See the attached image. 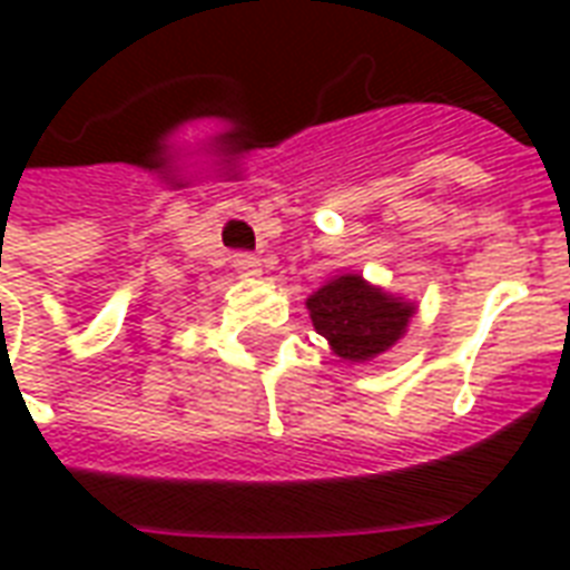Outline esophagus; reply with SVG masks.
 Listing matches in <instances>:
<instances>
[{"mask_svg":"<svg viewBox=\"0 0 570 570\" xmlns=\"http://www.w3.org/2000/svg\"><path fill=\"white\" fill-rule=\"evenodd\" d=\"M233 266L239 268L245 277H257L259 272H263V263H259V257H254V254H236V257H233Z\"/></svg>","mask_w":570,"mask_h":570,"instance_id":"esophagus-1","label":"esophagus"}]
</instances>
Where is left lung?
I'll return each instance as SVG.
<instances>
[{
    "label": "left lung",
    "mask_w": 570,
    "mask_h": 570,
    "mask_svg": "<svg viewBox=\"0 0 570 570\" xmlns=\"http://www.w3.org/2000/svg\"><path fill=\"white\" fill-rule=\"evenodd\" d=\"M313 328L328 340L331 352L348 364H366L405 337L416 304L357 272H337L307 298Z\"/></svg>",
    "instance_id": "1"
}]
</instances>
